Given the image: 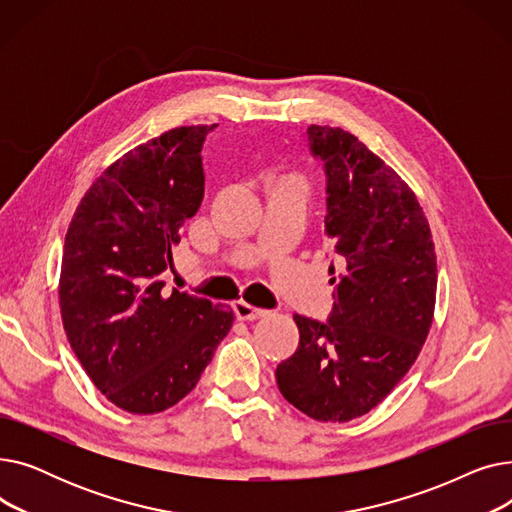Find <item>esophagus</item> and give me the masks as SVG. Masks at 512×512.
I'll return each instance as SVG.
<instances>
[{"instance_id": "esophagus-1", "label": "esophagus", "mask_w": 512, "mask_h": 512, "mask_svg": "<svg viewBox=\"0 0 512 512\" xmlns=\"http://www.w3.org/2000/svg\"><path fill=\"white\" fill-rule=\"evenodd\" d=\"M234 311H236V317H238V319H245V321L261 319V317L267 315L265 309L253 307V305H249L247 301H236V303H234Z\"/></svg>"}]
</instances>
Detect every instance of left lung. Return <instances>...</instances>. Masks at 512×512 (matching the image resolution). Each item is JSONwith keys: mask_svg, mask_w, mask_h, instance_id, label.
Wrapping results in <instances>:
<instances>
[{"mask_svg": "<svg viewBox=\"0 0 512 512\" xmlns=\"http://www.w3.org/2000/svg\"><path fill=\"white\" fill-rule=\"evenodd\" d=\"M328 176L326 236L342 263L330 321L294 315L301 342L282 361V396L317 421H351L405 378L432 328L436 249L425 213L388 164L342 128H307ZM334 274V267H330Z\"/></svg>", "mask_w": 512, "mask_h": 512, "instance_id": "obj_1", "label": "left lung"}]
</instances>
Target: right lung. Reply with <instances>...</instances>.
<instances>
[{"mask_svg": "<svg viewBox=\"0 0 512 512\" xmlns=\"http://www.w3.org/2000/svg\"><path fill=\"white\" fill-rule=\"evenodd\" d=\"M215 124L180 126L116 159L66 232L60 313L76 359L122 411L153 415L191 392L234 324L230 307L178 288L172 247L203 201L201 149Z\"/></svg>", "mask_w": 512, "mask_h": 512, "instance_id": "right-lung-1", "label": "right lung"}]
</instances>
